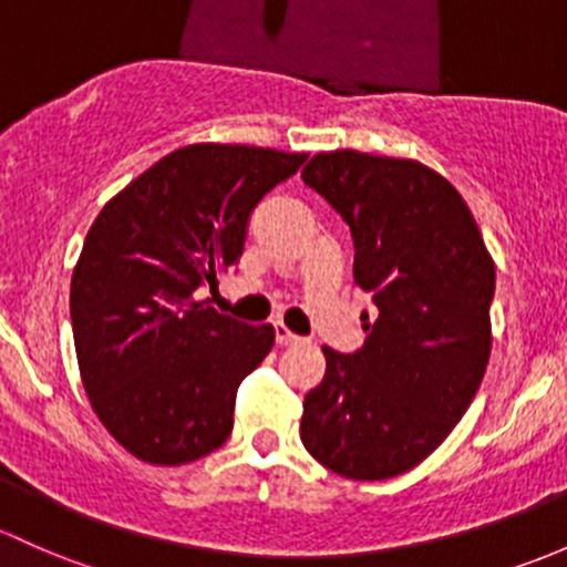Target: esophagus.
<instances>
[{"label":"esophagus","mask_w":567,"mask_h":567,"mask_svg":"<svg viewBox=\"0 0 567 567\" xmlns=\"http://www.w3.org/2000/svg\"><path fill=\"white\" fill-rule=\"evenodd\" d=\"M274 337H277V344H296L301 342V337H296L293 331L285 323H274Z\"/></svg>","instance_id":"esophagus-1"}]
</instances>
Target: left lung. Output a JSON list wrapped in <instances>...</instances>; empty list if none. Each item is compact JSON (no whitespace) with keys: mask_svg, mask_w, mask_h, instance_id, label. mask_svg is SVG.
Here are the masks:
<instances>
[{"mask_svg":"<svg viewBox=\"0 0 567 567\" xmlns=\"http://www.w3.org/2000/svg\"><path fill=\"white\" fill-rule=\"evenodd\" d=\"M301 178L350 225L353 279L378 309L355 353L323 348L301 443L344 478H393L449 437L484 380L494 260L454 184L415 159L342 148Z\"/></svg>","mask_w":567,"mask_h":567,"instance_id":"1","label":"left lung"}]
</instances>
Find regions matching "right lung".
Listing matches in <instances>:
<instances>
[{
    "label": "right lung",
    "mask_w": 567,
    "mask_h": 567,
    "mask_svg": "<svg viewBox=\"0 0 567 567\" xmlns=\"http://www.w3.org/2000/svg\"><path fill=\"white\" fill-rule=\"evenodd\" d=\"M307 154L193 143L165 154L97 214L70 285L75 355L94 413L148 464L195 462L234 429L241 380L271 326L195 301L238 264L252 208Z\"/></svg>",
    "instance_id": "add662e5"
}]
</instances>
